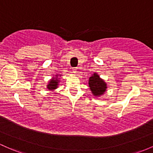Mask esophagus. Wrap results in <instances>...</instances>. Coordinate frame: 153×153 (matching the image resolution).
I'll return each mask as SVG.
<instances>
[{
	"label": "esophagus",
	"mask_w": 153,
	"mask_h": 153,
	"mask_svg": "<svg viewBox=\"0 0 153 153\" xmlns=\"http://www.w3.org/2000/svg\"><path fill=\"white\" fill-rule=\"evenodd\" d=\"M73 72L74 73H77V68H73Z\"/></svg>",
	"instance_id": "esophagus-1"
}]
</instances>
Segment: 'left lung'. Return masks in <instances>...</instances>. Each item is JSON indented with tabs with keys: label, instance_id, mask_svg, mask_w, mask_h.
<instances>
[{
	"label": "left lung",
	"instance_id": "1",
	"mask_svg": "<svg viewBox=\"0 0 153 153\" xmlns=\"http://www.w3.org/2000/svg\"><path fill=\"white\" fill-rule=\"evenodd\" d=\"M90 89L94 96H101L106 91L107 84L103 80L100 78V75L97 73H94V75L89 78L88 80Z\"/></svg>",
	"mask_w": 153,
	"mask_h": 153
}]
</instances>
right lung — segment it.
<instances>
[{"instance_id":"right-lung-1","label":"right lung","mask_w":153,"mask_h":153,"mask_svg":"<svg viewBox=\"0 0 153 153\" xmlns=\"http://www.w3.org/2000/svg\"><path fill=\"white\" fill-rule=\"evenodd\" d=\"M58 83H59V80L57 79V77H56V78H52V79L49 81L48 84L47 85V88L49 90L56 89L58 86Z\"/></svg>"}]
</instances>
